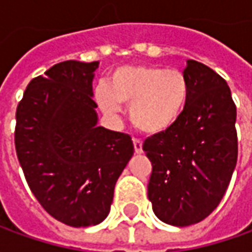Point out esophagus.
<instances>
[{
    "label": "esophagus",
    "mask_w": 252,
    "mask_h": 252,
    "mask_svg": "<svg viewBox=\"0 0 252 252\" xmlns=\"http://www.w3.org/2000/svg\"><path fill=\"white\" fill-rule=\"evenodd\" d=\"M133 147H135V153L142 154L143 153V143L137 139H133Z\"/></svg>",
    "instance_id": "esophagus-1"
}]
</instances>
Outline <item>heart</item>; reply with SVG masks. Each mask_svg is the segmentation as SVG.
<instances>
[{"instance_id": "heart-1", "label": "heart", "mask_w": 252, "mask_h": 252, "mask_svg": "<svg viewBox=\"0 0 252 252\" xmlns=\"http://www.w3.org/2000/svg\"><path fill=\"white\" fill-rule=\"evenodd\" d=\"M190 85L180 70L159 66H121L112 72L109 86L95 89V101L105 115L116 119L129 106L133 126L147 135L171 131L185 113Z\"/></svg>"}]
</instances>
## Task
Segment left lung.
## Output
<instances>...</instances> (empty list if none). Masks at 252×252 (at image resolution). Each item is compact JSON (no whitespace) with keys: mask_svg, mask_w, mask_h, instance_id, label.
I'll return each instance as SVG.
<instances>
[{"mask_svg":"<svg viewBox=\"0 0 252 252\" xmlns=\"http://www.w3.org/2000/svg\"><path fill=\"white\" fill-rule=\"evenodd\" d=\"M190 85L180 123L143 144L153 163L148 200L159 220L175 227L200 222L216 209L238 160L236 106L227 82L195 61H186Z\"/></svg>","mask_w":252,"mask_h":252,"instance_id":"1","label":"left lung"}]
</instances>
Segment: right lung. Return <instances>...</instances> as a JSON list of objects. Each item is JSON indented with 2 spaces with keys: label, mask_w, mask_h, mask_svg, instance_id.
I'll list each match as a JSON object with an SVG mask.
<instances>
[{
  "label": "right lung",
  "mask_w": 252,
  "mask_h": 252,
  "mask_svg": "<svg viewBox=\"0 0 252 252\" xmlns=\"http://www.w3.org/2000/svg\"><path fill=\"white\" fill-rule=\"evenodd\" d=\"M98 64L52 66L31 81L16 112V153L32 193L54 219L75 228L106 219L133 155L129 135L97 126Z\"/></svg>",
  "instance_id": "1"
}]
</instances>
